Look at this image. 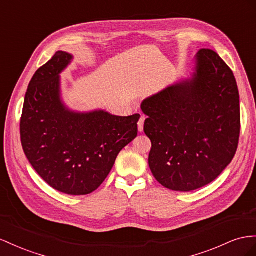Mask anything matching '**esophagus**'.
Here are the masks:
<instances>
[{
	"mask_svg": "<svg viewBox=\"0 0 256 256\" xmlns=\"http://www.w3.org/2000/svg\"><path fill=\"white\" fill-rule=\"evenodd\" d=\"M144 120H145V117L142 116L141 118L139 120V122H138V129H139L140 132H142L143 131V126H144Z\"/></svg>",
	"mask_w": 256,
	"mask_h": 256,
	"instance_id": "1",
	"label": "esophagus"
}]
</instances>
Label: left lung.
<instances>
[{
  "instance_id": "8db88e82",
  "label": "left lung",
  "mask_w": 256,
  "mask_h": 256,
  "mask_svg": "<svg viewBox=\"0 0 256 256\" xmlns=\"http://www.w3.org/2000/svg\"><path fill=\"white\" fill-rule=\"evenodd\" d=\"M148 164L166 188L190 192L214 181L236 154L240 103L236 78L218 54L200 50L190 80L145 99Z\"/></svg>"
}]
</instances>
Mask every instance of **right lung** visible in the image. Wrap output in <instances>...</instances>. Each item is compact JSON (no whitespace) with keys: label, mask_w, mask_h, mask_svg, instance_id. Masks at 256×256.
<instances>
[{"label":"right lung","mask_w":256,"mask_h":256,"mask_svg":"<svg viewBox=\"0 0 256 256\" xmlns=\"http://www.w3.org/2000/svg\"><path fill=\"white\" fill-rule=\"evenodd\" d=\"M73 56L57 52L28 86L20 138L38 176L68 195H87L103 183L117 155L138 134L140 115L70 111L60 98L59 74Z\"/></svg>","instance_id":"1"}]
</instances>
